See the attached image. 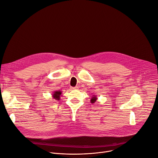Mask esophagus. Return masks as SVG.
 I'll use <instances>...</instances> for the list:
<instances>
[{
	"label": "esophagus",
	"instance_id": "34e87169",
	"mask_svg": "<svg viewBox=\"0 0 158 158\" xmlns=\"http://www.w3.org/2000/svg\"><path fill=\"white\" fill-rule=\"evenodd\" d=\"M78 88V86H75V87H73L72 88V89H77Z\"/></svg>",
	"mask_w": 158,
	"mask_h": 158
}]
</instances>
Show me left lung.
Listing matches in <instances>:
<instances>
[{
  "mask_svg": "<svg viewBox=\"0 0 158 158\" xmlns=\"http://www.w3.org/2000/svg\"><path fill=\"white\" fill-rule=\"evenodd\" d=\"M97 99H98V98H96V96L95 95H93V96L91 99V103L94 104L95 102H96Z\"/></svg>",
  "mask_w": 158,
  "mask_h": 158,
  "instance_id": "left-lung-1",
  "label": "left lung"
}]
</instances>
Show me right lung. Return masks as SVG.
<instances>
[{"mask_svg":"<svg viewBox=\"0 0 158 158\" xmlns=\"http://www.w3.org/2000/svg\"><path fill=\"white\" fill-rule=\"evenodd\" d=\"M52 96H53V98L54 99L56 100V101H59L60 100V97L62 94V91H54L53 94H52Z\"/></svg>","mask_w":158,"mask_h":158,"instance_id":"obj_1","label":"right lung"}]
</instances>
